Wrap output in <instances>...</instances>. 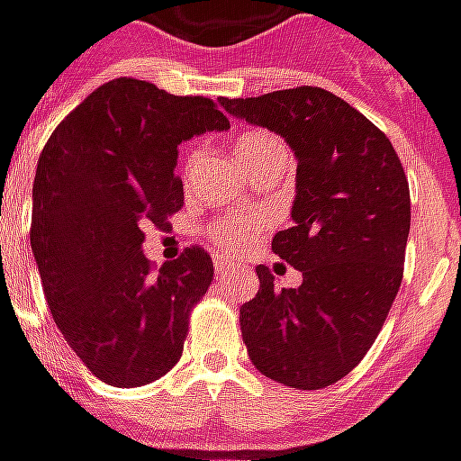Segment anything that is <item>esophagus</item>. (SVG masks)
<instances>
[{
    "label": "esophagus",
    "instance_id": "esophagus-1",
    "mask_svg": "<svg viewBox=\"0 0 461 461\" xmlns=\"http://www.w3.org/2000/svg\"><path fill=\"white\" fill-rule=\"evenodd\" d=\"M234 269L230 261H224L221 257H214V271H217V276H224V274H230Z\"/></svg>",
    "mask_w": 461,
    "mask_h": 461
}]
</instances>
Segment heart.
I'll return each instance as SVG.
<instances>
[{
	"label": "heart",
	"instance_id": "heart-1",
	"mask_svg": "<svg viewBox=\"0 0 461 461\" xmlns=\"http://www.w3.org/2000/svg\"><path fill=\"white\" fill-rule=\"evenodd\" d=\"M271 148H279V142H276V138L267 135V132H244V135H240L234 140V152H237L240 162L251 160V158H257V155H261L264 150H271ZM192 160L194 158L187 155L185 165L190 167ZM251 230H254V221L251 220H224L212 230V240L217 241L221 249H240L241 244L249 240Z\"/></svg>",
	"mask_w": 461,
	"mask_h": 461
}]
</instances>
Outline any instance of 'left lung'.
I'll list each match as a JSON object with an SVG mask.
<instances>
[{
  "label": "left lung",
  "mask_w": 461,
  "mask_h": 461,
  "mask_svg": "<svg viewBox=\"0 0 461 461\" xmlns=\"http://www.w3.org/2000/svg\"><path fill=\"white\" fill-rule=\"evenodd\" d=\"M224 111L269 128L296 155L291 227L271 249L301 271L299 289L259 291L240 309L241 339L261 375L321 390L363 360L402 281L410 187L393 142L330 91L299 86L220 98Z\"/></svg>",
  "instance_id": "obj_1"
}]
</instances>
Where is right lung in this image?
Listing matches in <instances>:
<instances>
[{"mask_svg": "<svg viewBox=\"0 0 461 461\" xmlns=\"http://www.w3.org/2000/svg\"><path fill=\"white\" fill-rule=\"evenodd\" d=\"M227 128L210 98L113 78L41 150L32 251L46 303L66 343L108 385H148L180 360L214 267L202 247H187L155 271L142 224L162 227L182 207L177 145Z\"/></svg>", "mask_w": 461, "mask_h": 461, "instance_id": "right-lung-1", "label": "right lung"}]
</instances>
